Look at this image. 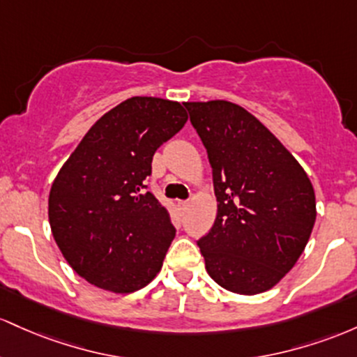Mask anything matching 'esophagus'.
Here are the masks:
<instances>
[{
  "label": "esophagus",
  "mask_w": 357,
  "mask_h": 357,
  "mask_svg": "<svg viewBox=\"0 0 357 357\" xmlns=\"http://www.w3.org/2000/svg\"><path fill=\"white\" fill-rule=\"evenodd\" d=\"M187 207H189V200H178V209L180 211L185 212Z\"/></svg>",
  "instance_id": "esophagus-1"
}]
</instances>
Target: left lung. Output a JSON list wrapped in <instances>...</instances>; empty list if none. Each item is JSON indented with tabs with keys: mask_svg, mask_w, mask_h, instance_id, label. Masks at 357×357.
Wrapping results in <instances>:
<instances>
[{
	"mask_svg": "<svg viewBox=\"0 0 357 357\" xmlns=\"http://www.w3.org/2000/svg\"><path fill=\"white\" fill-rule=\"evenodd\" d=\"M212 167L214 226L199 239L206 270L241 295L270 290L305 250L315 194L278 138L234 102H185Z\"/></svg>",
	"mask_w": 357,
	"mask_h": 357,
	"instance_id": "1",
	"label": "left lung"
}]
</instances>
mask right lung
Returning <instances> with one entry per match:
<instances>
[{"mask_svg":"<svg viewBox=\"0 0 357 357\" xmlns=\"http://www.w3.org/2000/svg\"><path fill=\"white\" fill-rule=\"evenodd\" d=\"M185 121L180 102L130 98L92 125L60 168L49 197L52 234L91 285L131 294L162 268L175 227L145 180L155 151Z\"/></svg>","mask_w":357,"mask_h":357,"instance_id":"add662e5","label":"right lung"}]
</instances>
